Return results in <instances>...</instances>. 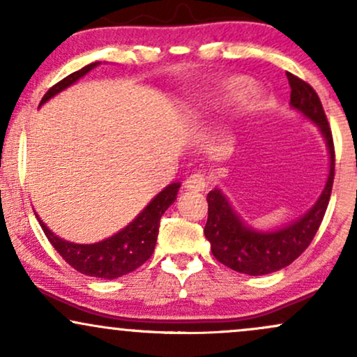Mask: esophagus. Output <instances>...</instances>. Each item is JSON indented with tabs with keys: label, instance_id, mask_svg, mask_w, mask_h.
Wrapping results in <instances>:
<instances>
[{
	"label": "esophagus",
	"instance_id": "1",
	"mask_svg": "<svg viewBox=\"0 0 357 357\" xmlns=\"http://www.w3.org/2000/svg\"><path fill=\"white\" fill-rule=\"evenodd\" d=\"M204 188H206V178H204V176L199 174V173L191 174L190 178L184 181V190H186V191L202 192V191H204Z\"/></svg>",
	"mask_w": 357,
	"mask_h": 357
}]
</instances>
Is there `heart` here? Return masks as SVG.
Listing matches in <instances>:
<instances>
[{
  "label": "heart",
  "mask_w": 357,
  "mask_h": 357,
  "mask_svg": "<svg viewBox=\"0 0 357 357\" xmlns=\"http://www.w3.org/2000/svg\"><path fill=\"white\" fill-rule=\"evenodd\" d=\"M255 89V82L245 75H233L220 82L218 87L210 92L203 93L198 100L192 104L191 112L198 117H210L213 114H218L231 107L233 104L247 97ZM265 109V100L260 93H252L243 104L245 114L250 117H255Z\"/></svg>",
  "instance_id": "b5f03b06"
}]
</instances>
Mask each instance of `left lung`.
<instances>
[{
	"label": "left lung",
	"mask_w": 357,
	"mask_h": 357,
	"mask_svg": "<svg viewBox=\"0 0 357 357\" xmlns=\"http://www.w3.org/2000/svg\"><path fill=\"white\" fill-rule=\"evenodd\" d=\"M290 84V107L317 127L329 153V174L321 196L297 220L275 230H257L245 223L220 188L208 192V221L204 236L218 261L247 275H267L292 264L309 247L321 227L334 181V142L329 122L315 90L298 77L287 73Z\"/></svg>",
	"instance_id": "8db88e82"
}]
</instances>
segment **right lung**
<instances>
[{
    "label": "right lung",
    "mask_w": 357,
    "mask_h": 357,
    "mask_svg": "<svg viewBox=\"0 0 357 357\" xmlns=\"http://www.w3.org/2000/svg\"><path fill=\"white\" fill-rule=\"evenodd\" d=\"M99 65L100 61H93V63L70 73L59 84L53 85L43 96L40 107ZM179 186H181V183L167 184L165 190L158 192L151 199V203L127 227L114 233L109 238L97 241V243H72V241L56 236L40 220L38 215H36V220L40 221V227H42L47 238L50 240L53 248L60 253L61 258L70 267L79 270L84 275L112 280V278H119L126 273L134 272L153 255L155 241H158L159 221H161V216L165 215L167 208L174 203Z\"/></svg>",
    "instance_id": "obj_1"
}]
</instances>
